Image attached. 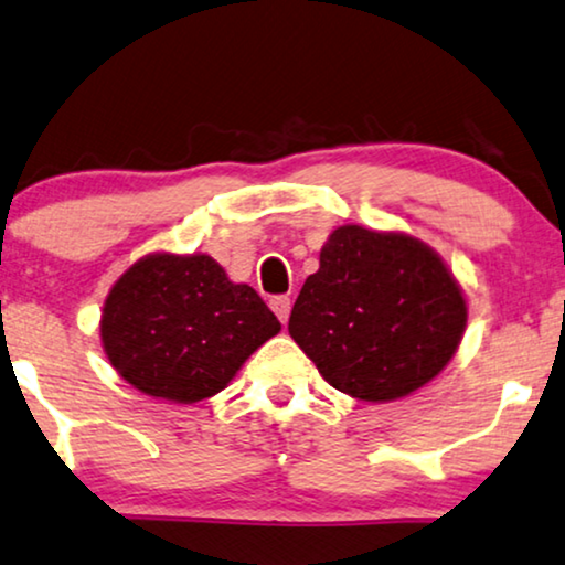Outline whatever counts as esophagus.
Segmentation results:
<instances>
[{"label":"esophagus","instance_id":"34e87169","mask_svg":"<svg viewBox=\"0 0 565 565\" xmlns=\"http://www.w3.org/2000/svg\"><path fill=\"white\" fill-rule=\"evenodd\" d=\"M290 306H292V303H290L288 296H275L273 300H269V309L275 311V317L280 319L282 324H285V321H288V317H290Z\"/></svg>","mask_w":565,"mask_h":565}]
</instances>
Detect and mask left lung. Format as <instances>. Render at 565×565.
Wrapping results in <instances>:
<instances>
[{
    "label": "left lung",
    "instance_id": "8db88e82",
    "mask_svg": "<svg viewBox=\"0 0 565 565\" xmlns=\"http://www.w3.org/2000/svg\"><path fill=\"white\" fill-rule=\"evenodd\" d=\"M461 290L436 252L405 233L337 228L290 311L288 332L334 390L407 397L457 353Z\"/></svg>",
    "mask_w": 565,
    "mask_h": 565
}]
</instances>
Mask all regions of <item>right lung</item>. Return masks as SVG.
<instances>
[{
    "instance_id": "add662e5",
    "label": "right lung",
    "mask_w": 565,
    "mask_h": 565,
    "mask_svg": "<svg viewBox=\"0 0 565 565\" xmlns=\"http://www.w3.org/2000/svg\"><path fill=\"white\" fill-rule=\"evenodd\" d=\"M280 321L248 285L228 280L207 254H150L108 292L100 340L139 392L200 402L228 386Z\"/></svg>"
}]
</instances>
